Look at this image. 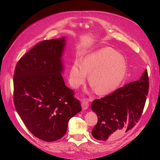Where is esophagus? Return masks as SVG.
<instances>
[{
	"instance_id": "34e87169",
	"label": "esophagus",
	"mask_w": 160,
	"mask_h": 160,
	"mask_svg": "<svg viewBox=\"0 0 160 160\" xmlns=\"http://www.w3.org/2000/svg\"><path fill=\"white\" fill-rule=\"evenodd\" d=\"M81 107L83 110L88 109L89 108V103L88 101L86 99H81Z\"/></svg>"
}]
</instances>
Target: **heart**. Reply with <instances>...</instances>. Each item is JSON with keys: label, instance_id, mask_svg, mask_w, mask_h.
Segmentation results:
<instances>
[{"label": "heart", "instance_id": "1", "mask_svg": "<svg viewBox=\"0 0 160 160\" xmlns=\"http://www.w3.org/2000/svg\"><path fill=\"white\" fill-rule=\"evenodd\" d=\"M127 74V62L123 55L105 48L87 56L81 62H75L69 72V81L75 89L85 83L89 75V83L97 93L105 95L117 89Z\"/></svg>", "mask_w": 160, "mask_h": 160}]
</instances>
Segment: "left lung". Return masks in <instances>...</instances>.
Returning <instances> with one entry per match:
<instances>
[{"instance_id":"left-lung-1","label":"left lung","mask_w":160,"mask_h":160,"mask_svg":"<svg viewBox=\"0 0 160 160\" xmlns=\"http://www.w3.org/2000/svg\"><path fill=\"white\" fill-rule=\"evenodd\" d=\"M148 90L149 79L146 69L138 81L94 100L91 109L98 115V122L91 131L93 137L106 141L122 136L132 129L141 118Z\"/></svg>"}]
</instances>
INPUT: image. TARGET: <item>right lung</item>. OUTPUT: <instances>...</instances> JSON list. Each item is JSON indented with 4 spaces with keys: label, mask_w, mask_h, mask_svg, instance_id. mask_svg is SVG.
Returning <instances> with one entry per match:
<instances>
[{
    "label": "right lung",
    "mask_w": 160,
    "mask_h": 160,
    "mask_svg": "<svg viewBox=\"0 0 160 160\" xmlns=\"http://www.w3.org/2000/svg\"><path fill=\"white\" fill-rule=\"evenodd\" d=\"M65 45V37L38 42L21 57L14 70L16 110L28 129L45 142L61 139L69 119L81 111L62 76Z\"/></svg>",
    "instance_id": "right-lung-1"
}]
</instances>
